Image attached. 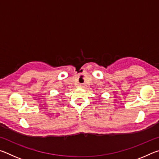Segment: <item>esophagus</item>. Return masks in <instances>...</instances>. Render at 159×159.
I'll return each mask as SVG.
<instances>
[{"mask_svg": "<svg viewBox=\"0 0 159 159\" xmlns=\"http://www.w3.org/2000/svg\"><path fill=\"white\" fill-rule=\"evenodd\" d=\"M80 87H81V88H84V87H85V83H80Z\"/></svg>", "mask_w": 159, "mask_h": 159, "instance_id": "obj_1", "label": "esophagus"}]
</instances>
